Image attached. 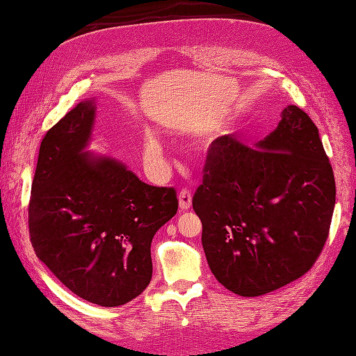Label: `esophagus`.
<instances>
[{
	"label": "esophagus",
	"instance_id": "1",
	"mask_svg": "<svg viewBox=\"0 0 356 356\" xmlns=\"http://www.w3.org/2000/svg\"><path fill=\"white\" fill-rule=\"evenodd\" d=\"M178 201L181 212H186V210H188L192 206V193L188 191H181L178 195Z\"/></svg>",
	"mask_w": 356,
	"mask_h": 356
}]
</instances>
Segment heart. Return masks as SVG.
Instances as JSON below:
<instances>
[{"label":"heart","mask_w":356,"mask_h":356,"mask_svg":"<svg viewBox=\"0 0 356 356\" xmlns=\"http://www.w3.org/2000/svg\"><path fill=\"white\" fill-rule=\"evenodd\" d=\"M147 146L150 149L152 165H155V168H158L159 163H161V159H163V147H161V144H159V141L156 140L155 136H150L149 140H147Z\"/></svg>","instance_id":"obj_1"}]
</instances>
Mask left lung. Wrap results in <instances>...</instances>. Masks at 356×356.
Returning <instances> with one entry per match:
<instances>
[{
	"instance_id": "8db88e82",
	"label": "left lung",
	"mask_w": 356,
	"mask_h": 356,
	"mask_svg": "<svg viewBox=\"0 0 356 356\" xmlns=\"http://www.w3.org/2000/svg\"><path fill=\"white\" fill-rule=\"evenodd\" d=\"M335 193L318 129L300 107L287 106L257 149L216 138L192 201L215 278L259 296L302 277L329 236Z\"/></svg>"
}]
</instances>
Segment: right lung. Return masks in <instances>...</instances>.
Instances as JSON below:
<instances>
[{"mask_svg": "<svg viewBox=\"0 0 356 356\" xmlns=\"http://www.w3.org/2000/svg\"><path fill=\"white\" fill-rule=\"evenodd\" d=\"M93 99L42 138L29 202L33 250L70 292L103 307L136 298L152 280V238L178 210L172 187L149 186L118 159L87 152Z\"/></svg>", "mask_w": 356, "mask_h": 356, "instance_id": "add662e5", "label": "right lung"}]
</instances>
